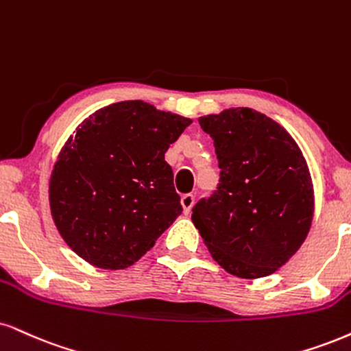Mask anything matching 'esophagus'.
Returning <instances> with one entry per match:
<instances>
[{"label":"esophagus","instance_id":"esophagus-1","mask_svg":"<svg viewBox=\"0 0 351 351\" xmlns=\"http://www.w3.org/2000/svg\"><path fill=\"white\" fill-rule=\"evenodd\" d=\"M181 206H183V213L189 214L191 213V208L194 206V194L188 193L181 197Z\"/></svg>","mask_w":351,"mask_h":351}]
</instances>
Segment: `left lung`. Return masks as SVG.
<instances>
[{
    "instance_id": "left-lung-1",
    "label": "left lung",
    "mask_w": 351,
    "mask_h": 351,
    "mask_svg": "<svg viewBox=\"0 0 351 351\" xmlns=\"http://www.w3.org/2000/svg\"><path fill=\"white\" fill-rule=\"evenodd\" d=\"M216 149L219 184L193 208V223L221 267L263 278L299 250L311 229L307 163L278 122L248 108L199 117Z\"/></svg>"
}]
</instances>
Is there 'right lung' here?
<instances>
[{"label": "right lung", "instance_id": "right-lung-1", "mask_svg": "<svg viewBox=\"0 0 351 351\" xmlns=\"http://www.w3.org/2000/svg\"><path fill=\"white\" fill-rule=\"evenodd\" d=\"M191 119L143 101L99 109L69 138L50 176V210L66 245L104 269L134 265L180 216L165 152Z\"/></svg>", "mask_w": 351, "mask_h": 351}]
</instances>
